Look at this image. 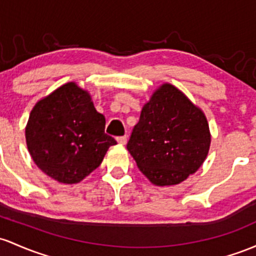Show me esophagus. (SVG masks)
<instances>
[{"label": "esophagus", "instance_id": "34e87169", "mask_svg": "<svg viewBox=\"0 0 256 256\" xmlns=\"http://www.w3.org/2000/svg\"><path fill=\"white\" fill-rule=\"evenodd\" d=\"M116 141H118V143H120V144H126V142H128V137L126 136H120V137H118L116 138Z\"/></svg>", "mask_w": 256, "mask_h": 256}]
</instances>
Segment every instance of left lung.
I'll return each mask as SVG.
<instances>
[{
  "mask_svg": "<svg viewBox=\"0 0 256 256\" xmlns=\"http://www.w3.org/2000/svg\"><path fill=\"white\" fill-rule=\"evenodd\" d=\"M210 141L203 112L178 88L164 84L143 106L126 147L152 184L171 186L202 166Z\"/></svg>",
  "mask_w": 256,
  "mask_h": 256,
  "instance_id": "obj_1",
  "label": "left lung"
}]
</instances>
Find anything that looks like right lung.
I'll list each match as a JSON object with an SVG mask.
<instances>
[{"instance_id": "obj_1", "label": "right lung", "mask_w": 256, "mask_h": 256, "mask_svg": "<svg viewBox=\"0 0 256 256\" xmlns=\"http://www.w3.org/2000/svg\"><path fill=\"white\" fill-rule=\"evenodd\" d=\"M106 118L75 82L60 86L36 103L25 128L30 156L38 169L60 184H72L94 170L110 146Z\"/></svg>"}]
</instances>
